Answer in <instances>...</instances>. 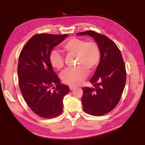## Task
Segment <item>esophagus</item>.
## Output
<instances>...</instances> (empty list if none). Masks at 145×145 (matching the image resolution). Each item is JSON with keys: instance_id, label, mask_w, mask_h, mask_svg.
<instances>
[{"instance_id": "obj_1", "label": "esophagus", "mask_w": 145, "mask_h": 145, "mask_svg": "<svg viewBox=\"0 0 145 145\" xmlns=\"http://www.w3.org/2000/svg\"><path fill=\"white\" fill-rule=\"evenodd\" d=\"M69 88H70V90H72L75 88V87H73V86H69Z\"/></svg>"}]
</instances>
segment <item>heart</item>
<instances>
[{"label":"heart","instance_id":"1","mask_svg":"<svg viewBox=\"0 0 145 145\" xmlns=\"http://www.w3.org/2000/svg\"><path fill=\"white\" fill-rule=\"evenodd\" d=\"M63 49L67 54L76 55V64L78 66L67 69L61 73V77L65 84L76 86L87 77L88 70L93 72L97 69L101 59V52L97 43L73 37L63 44ZM52 67L57 70L63 69L64 57L57 50H52L49 55Z\"/></svg>","mask_w":145,"mask_h":145}]
</instances>
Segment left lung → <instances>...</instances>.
<instances>
[{"mask_svg": "<svg viewBox=\"0 0 145 145\" xmlns=\"http://www.w3.org/2000/svg\"><path fill=\"white\" fill-rule=\"evenodd\" d=\"M76 35L94 38L101 52L100 63L90 79L91 87H82L84 112L93 116L109 113L118 105L123 91L127 73L121 51L108 37L91 30Z\"/></svg>", "mask_w": 145, "mask_h": 145, "instance_id": "left-lung-1", "label": "left lung"}]
</instances>
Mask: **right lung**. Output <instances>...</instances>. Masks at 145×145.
<instances>
[{"mask_svg":"<svg viewBox=\"0 0 145 145\" xmlns=\"http://www.w3.org/2000/svg\"><path fill=\"white\" fill-rule=\"evenodd\" d=\"M67 36L36 34L29 40L19 55L17 75L21 93L32 112L42 118L60 115L63 98L70 91L67 85L60 84L49 61L52 48Z\"/></svg>","mask_w":145,"mask_h":145,"instance_id":"1","label":"right lung"}]
</instances>
